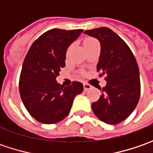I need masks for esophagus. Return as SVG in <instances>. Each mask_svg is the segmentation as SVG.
I'll return each instance as SVG.
<instances>
[{"instance_id": "34e87169", "label": "esophagus", "mask_w": 153, "mask_h": 153, "mask_svg": "<svg viewBox=\"0 0 153 153\" xmlns=\"http://www.w3.org/2000/svg\"><path fill=\"white\" fill-rule=\"evenodd\" d=\"M83 88H84V91H88L92 88V86L88 83H87V82H84L83 83Z\"/></svg>"}]
</instances>
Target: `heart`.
Segmentation results:
<instances>
[{
  "instance_id": "heart-1",
  "label": "heart",
  "mask_w": 153,
  "mask_h": 153,
  "mask_svg": "<svg viewBox=\"0 0 153 153\" xmlns=\"http://www.w3.org/2000/svg\"><path fill=\"white\" fill-rule=\"evenodd\" d=\"M97 42L94 38H92V37H87L83 40V45L87 46V45H89L92 42Z\"/></svg>"
}]
</instances>
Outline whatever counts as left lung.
Masks as SVG:
<instances>
[{
  "label": "left lung",
  "mask_w": 153,
  "mask_h": 153,
  "mask_svg": "<svg viewBox=\"0 0 153 153\" xmlns=\"http://www.w3.org/2000/svg\"><path fill=\"white\" fill-rule=\"evenodd\" d=\"M99 40L100 55L97 71L106 76L102 95L92 104L94 113L108 124L125 120L135 109L140 94V71L136 59L125 42L106 27L85 30ZM100 89V88H99Z\"/></svg>",
  "instance_id": "obj_1"
}]
</instances>
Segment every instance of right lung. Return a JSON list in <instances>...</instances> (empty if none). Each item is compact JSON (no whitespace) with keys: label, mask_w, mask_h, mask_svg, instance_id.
<instances>
[{"label":"right lung","mask_w":153,"mask_h":153,"mask_svg":"<svg viewBox=\"0 0 153 153\" xmlns=\"http://www.w3.org/2000/svg\"><path fill=\"white\" fill-rule=\"evenodd\" d=\"M82 31L50 30L34 42L25 56L19 78L20 97L29 113L42 123L65 118L75 97L83 91L79 82L64 87L56 81L65 66L67 48Z\"/></svg>","instance_id":"1"}]
</instances>
